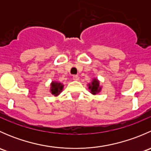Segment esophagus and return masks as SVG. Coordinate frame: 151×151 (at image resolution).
Returning <instances> with one entry per match:
<instances>
[{"mask_svg": "<svg viewBox=\"0 0 151 151\" xmlns=\"http://www.w3.org/2000/svg\"><path fill=\"white\" fill-rule=\"evenodd\" d=\"M73 80H75V81H77V80H80V77H79L78 75H74L73 76Z\"/></svg>", "mask_w": 151, "mask_h": 151, "instance_id": "34e87169", "label": "esophagus"}]
</instances>
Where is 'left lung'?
<instances>
[{
	"instance_id": "left-lung-1",
	"label": "left lung",
	"mask_w": 151,
	"mask_h": 151,
	"mask_svg": "<svg viewBox=\"0 0 151 151\" xmlns=\"http://www.w3.org/2000/svg\"><path fill=\"white\" fill-rule=\"evenodd\" d=\"M88 85L90 93H91L93 95H96L99 93L101 92V86H100V82L98 79L93 78L91 83H88Z\"/></svg>"
}]
</instances>
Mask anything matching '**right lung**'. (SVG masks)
Listing matches in <instances>:
<instances>
[{
    "mask_svg": "<svg viewBox=\"0 0 151 151\" xmlns=\"http://www.w3.org/2000/svg\"><path fill=\"white\" fill-rule=\"evenodd\" d=\"M63 85L61 83H59L57 81H52L50 84V93L55 96H58L62 92L63 89Z\"/></svg>",
    "mask_w": 151,
    "mask_h": 151,
    "instance_id": "right-lung-1",
    "label": "right lung"
}]
</instances>
